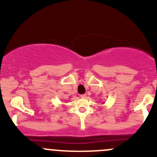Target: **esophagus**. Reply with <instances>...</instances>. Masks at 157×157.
Wrapping results in <instances>:
<instances>
[{
  "instance_id": "esophagus-1",
  "label": "esophagus",
  "mask_w": 157,
  "mask_h": 157,
  "mask_svg": "<svg viewBox=\"0 0 157 157\" xmlns=\"http://www.w3.org/2000/svg\"><path fill=\"white\" fill-rule=\"evenodd\" d=\"M86 94H82L80 95V98H82V99H86Z\"/></svg>"
}]
</instances>
